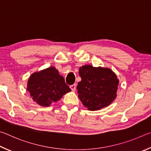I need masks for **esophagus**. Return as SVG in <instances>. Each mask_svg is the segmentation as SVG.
<instances>
[{"label":"esophagus","instance_id":"1","mask_svg":"<svg viewBox=\"0 0 151 151\" xmlns=\"http://www.w3.org/2000/svg\"><path fill=\"white\" fill-rule=\"evenodd\" d=\"M70 88H71V90H72L73 91H75L76 89V84H73V85L70 86Z\"/></svg>","mask_w":151,"mask_h":151}]
</instances>
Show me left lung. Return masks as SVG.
Listing matches in <instances>:
<instances>
[{
    "label": "left lung",
    "mask_w": 151,
    "mask_h": 151,
    "mask_svg": "<svg viewBox=\"0 0 151 151\" xmlns=\"http://www.w3.org/2000/svg\"><path fill=\"white\" fill-rule=\"evenodd\" d=\"M79 74L78 97L88 110H99L114 101L119 81L111 70L86 65L80 68Z\"/></svg>",
    "instance_id": "left-lung-1"
}]
</instances>
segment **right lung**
<instances>
[{
  "label": "right lung",
  "instance_id": "add662e5",
  "mask_svg": "<svg viewBox=\"0 0 151 151\" xmlns=\"http://www.w3.org/2000/svg\"><path fill=\"white\" fill-rule=\"evenodd\" d=\"M27 90L38 105L48 107L59 101L71 89L58 70L51 67L32 74L28 81Z\"/></svg>",
  "mask_w": 151,
  "mask_h": 151
}]
</instances>
